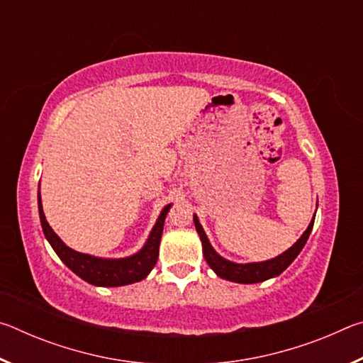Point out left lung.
Masks as SVG:
<instances>
[{"label":"left lung","instance_id":"1","mask_svg":"<svg viewBox=\"0 0 363 363\" xmlns=\"http://www.w3.org/2000/svg\"><path fill=\"white\" fill-rule=\"evenodd\" d=\"M315 213H317V210H315ZM314 220H315V214H314V218L311 219L307 229L303 232V235H301L296 240V243H293V247L284 251L281 255L275 256V257H272V259H267V261L242 264V262H233V261L225 259V257L220 256L218 251L213 248V245L210 243V240H208L203 227H201V224H200L199 216L194 214V224H195L196 232H199V235H200L201 247H203V256L208 262V266H210L214 270V274H216L220 279L235 281V284H247V285L248 284H259V281L274 279L284 272V270L290 266L294 259H296L298 255L301 253V250L304 248L307 238H309L311 232H312V227H314Z\"/></svg>","mask_w":363,"mask_h":363}]
</instances>
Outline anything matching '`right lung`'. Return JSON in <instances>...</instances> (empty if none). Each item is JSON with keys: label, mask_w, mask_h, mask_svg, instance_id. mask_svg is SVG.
Returning a JSON list of instances; mask_svg holds the SVG:
<instances>
[{"label": "right lung", "mask_w": 363, "mask_h": 363, "mask_svg": "<svg viewBox=\"0 0 363 363\" xmlns=\"http://www.w3.org/2000/svg\"><path fill=\"white\" fill-rule=\"evenodd\" d=\"M171 203L167 205L160 213L155 225L147 237L143 248L131 256L125 257H101L79 253V251L72 250L70 247L62 242L52 227L48 224L45 211H43L41 203V194L38 186V211H40V220L43 232H45L46 240L51 245L56 255L60 257L67 267H69L73 274H77L79 279L88 281L91 285L96 286H123L131 285L136 281L144 280L150 270L155 267L158 259V248L160 240H162L163 225L167 214L169 211Z\"/></svg>", "instance_id": "right-lung-1"}]
</instances>
